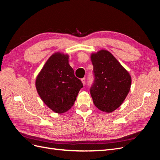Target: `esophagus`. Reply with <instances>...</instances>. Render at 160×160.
Returning <instances> with one entry per match:
<instances>
[{
	"mask_svg": "<svg viewBox=\"0 0 160 160\" xmlns=\"http://www.w3.org/2000/svg\"><path fill=\"white\" fill-rule=\"evenodd\" d=\"M81 82H82V83H83V85H85V78L81 79Z\"/></svg>",
	"mask_w": 160,
	"mask_h": 160,
	"instance_id": "34e87169",
	"label": "esophagus"
}]
</instances>
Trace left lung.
<instances>
[{"instance_id":"1","label":"left lung","mask_w":160,"mask_h":160,"mask_svg":"<svg viewBox=\"0 0 160 160\" xmlns=\"http://www.w3.org/2000/svg\"><path fill=\"white\" fill-rule=\"evenodd\" d=\"M95 81L90 89L97 108L111 113L123 103L128 95L132 77L129 72L111 53L104 49L92 52Z\"/></svg>"}]
</instances>
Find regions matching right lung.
Wrapping results in <instances>:
<instances>
[{
	"mask_svg": "<svg viewBox=\"0 0 160 160\" xmlns=\"http://www.w3.org/2000/svg\"><path fill=\"white\" fill-rule=\"evenodd\" d=\"M69 55L57 52L48 59L38 72L35 86L38 95L52 111L62 113L73 105L81 81L69 64Z\"/></svg>",
	"mask_w": 160,
	"mask_h": 160,
	"instance_id": "add662e5",
	"label": "right lung"
}]
</instances>
